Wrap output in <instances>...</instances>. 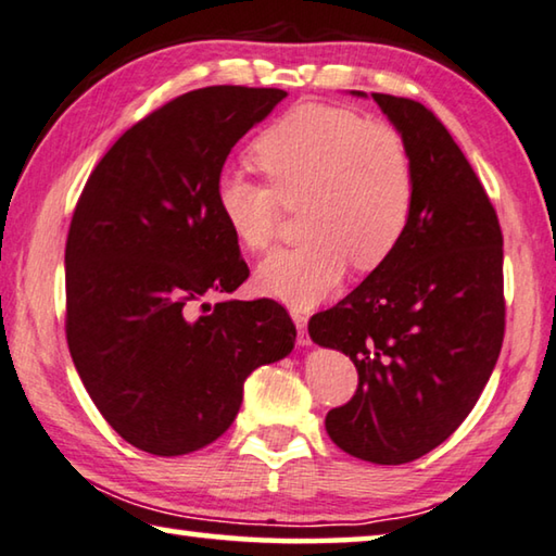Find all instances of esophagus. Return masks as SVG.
Masks as SVG:
<instances>
[{"instance_id":"esophagus-1","label":"esophagus","mask_w":556,"mask_h":556,"mask_svg":"<svg viewBox=\"0 0 556 556\" xmlns=\"http://www.w3.org/2000/svg\"><path fill=\"white\" fill-rule=\"evenodd\" d=\"M290 317H293V323L298 327V342L303 344V348H307V344H311V334H307V317H305V313L293 311V313H290Z\"/></svg>"}]
</instances>
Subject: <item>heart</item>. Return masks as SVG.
<instances>
[{
    "label": "heart",
    "mask_w": 556,
    "mask_h": 556,
    "mask_svg": "<svg viewBox=\"0 0 556 556\" xmlns=\"http://www.w3.org/2000/svg\"><path fill=\"white\" fill-rule=\"evenodd\" d=\"M268 187L239 172L216 179V212L251 253L270 249L286 208H300L295 249L273 253L256 270L263 295L311 307L342 283L350 263L375 270L412 224L416 169L404 135L387 123L323 103L290 108L251 148Z\"/></svg>",
    "instance_id": "obj_1"
}]
</instances>
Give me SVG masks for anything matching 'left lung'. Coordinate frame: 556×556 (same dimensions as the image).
Segmentation results:
<instances>
[{
    "label": "left lung",
    "mask_w": 556,
    "mask_h": 556,
    "mask_svg": "<svg viewBox=\"0 0 556 556\" xmlns=\"http://www.w3.org/2000/svg\"><path fill=\"white\" fill-rule=\"evenodd\" d=\"M371 98L412 150V224L394 256L313 315L307 332L359 375L325 418L330 439L359 460L402 466L448 439L493 375L505 338L503 231L439 117L416 100Z\"/></svg>",
    "instance_id": "left-lung-1"
}]
</instances>
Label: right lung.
Masks as SVG:
<instances>
[{
  "label": "right lung",
  "instance_id": "right-lung-1",
  "mask_svg": "<svg viewBox=\"0 0 556 556\" xmlns=\"http://www.w3.org/2000/svg\"><path fill=\"white\" fill-rule=\"evenodd\" d=\"M286 96L208 86L169 100L105 152L73 212L71 357L105 421L152 456L216 441L239 414L245 377L295 344L276 300L206 303L249 278L216 212V179Z\"/></svg>",
  "mask_w": 556,
  "mask_h": 556
}]
</instances>
